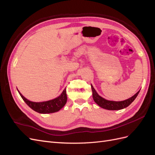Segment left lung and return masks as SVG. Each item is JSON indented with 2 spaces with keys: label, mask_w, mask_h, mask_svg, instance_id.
I'll return each instance as SVG.
<instances>
[{
  "label": "left lung",
  "mask_w": 155,
  "mask_h": 155,
  "mask_svg": "<svg viewBox=\"0 0 155 155\" xmlns=\"http://www.w3.org/2000/svg\"><path fill=\"white\" fill-rule=\"evenodd\" d=\"M92 88V97L93 99L96 104L101 107V108H104V109H107V110H120L124 109V108L128 107L131 103H132L135 98L137 97L138 93L140 91H138L137 94L132 96L131 97L129 98V99L121 101H109L107 100L104 98H103L97 94V93L95 91V89L94 88L93 86L91 85Z\"/></svg>",
  "instance_id": "8db88e82"
}]
</instances>
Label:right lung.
I'll use <instances>...</instances> for the list:
<instances>
[{
    "instance_id": "1",
    "label": "right lung",
    "mask_w": 155,
    "mask_h": 155,
    "mask_svg": "<svg viewBox=\"0 0 155 155\" xmlns=\"http://www.w3.org/2000/svg\"><path fill=\"white\" fill-rule=\"evenodd\" d=\"M22 100L25 101L26 104L28 105L31 109L39 112L41 114L52 113L59 111L61 108L66 104L67 100V96L66 94V88L64 89L62 94L59 97L47 101L43 102H33L28 100L23 96L18 91Z\"/></svg>"
}]
</instances>
